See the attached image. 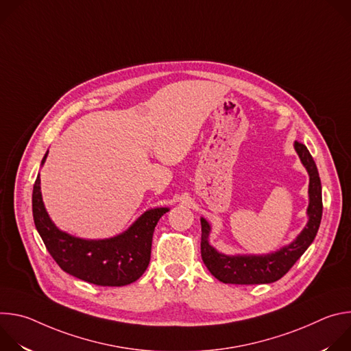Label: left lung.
I'll return each mask as SVG.
<instances>
[{"label": "left lung", "instance_id": "8db88e82", "mask_svg": "<svg viewBox=\"0 0 351 351\" xmlns=\"http://www.w3.org/2000/svg\"><path fill=\"white\" fill-rule=\"evenodd\" d=\"M294 149L310 176L308 184V222L300 234L287 245L269 254H234L219 253L210 244L211 225L202 218V258L208 271L223 283L261 285L279 280L304 254L314 241L322 218V187L317 165L302 143L294 141Z\"/></svg>", "mask_w": 351, "mask_h": 351}]
</instances>
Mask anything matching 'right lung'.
Returning <instances> with one entry per match:
<instances>
[{"label": "right lung", "mask_w": 351, "mask_h": 351, "mask_svg": "<svg viewBox=\"0 0 351 351\" xmlns=\"http://www.w3.org/2000/svg\"><path fill=\"white\" fill-rule=\"evenodd\" d=\"M45 153L41 167L45 162ZM33 219L48 253L66 274L97 286H125L137 280L149 264L153 233L167 207L141 214L125 232L110 239H80L56 226L41 197L40 175L33 186Z\"/></svg>", "instance_id": "1"}]
</instances>
